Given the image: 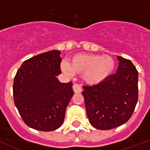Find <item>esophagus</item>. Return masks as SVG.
<instances>
[{"mask_svg": "<svg viewBox=\"0 0 150 150\" xmlns=\"http://www.w3.org/2000/svg\"><path fill=\"white\" fill-rule=\"evenodd\" d=\"M72 89H73V91L75 92V93H81L82 92V88L81 87L80 85H78V84H74L73 86H72Z\"/></svg>", "mask_w": 150, "mask_h": 150, "instance_id": "1", "label": "esophagus"}]
</instances>
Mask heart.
<instances>
[{"mask_svg": "<svg viewBox=\"0 0 150 150\" xmlns=\"http://www.w3.org/2000/svg\"><path fill=\"white\" fill-rule=\"evenodd\" d=\"M115 61L108 55L101 56L93 54H79L70 59L69 63H63V72L71 75L81 74L82 78L89 84H97L104 81L114 72Z\"/></svg>", "mask_w": 150, "mask_h": 150, "instance_id": "1", "label": "heart"}]
</instances>
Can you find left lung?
<instances>
[{
	"instance_id": "obj_1",
	"label": "left lung",
	"mask_w": 150,
	"mask_h": 150,
	"mask_svg": "<svg viewBox=\"0 0 150 150\" xmlns=\"http://www.w3.org/2000/svg\"><path fill=\"white\" fill-rule=\"evenodd\" d=\"M117 72L104 81L83 86L87 115L99 130H109L125 123L132 117L138 99V72L132 61L117 56Z\"/></svg>"
}]
</instances>
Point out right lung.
<instances>
[{"mask_svg":"<svg viewBox=\"0 0 150 150\" xmlns=\"http://www.w3.org/2000/svg\"><path fill=\"white\" fill-rule=\"evenodd\" d=\"M60 52L52 50L23 62L13 82V98L28 126L51 132L63 123L73 96L72 83H60Z\"/></svg>","mask_w":150,"mask_h":150,"instance_id":"add662e5","label":"right lung"}]
</instances>
